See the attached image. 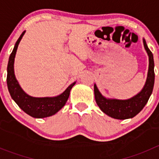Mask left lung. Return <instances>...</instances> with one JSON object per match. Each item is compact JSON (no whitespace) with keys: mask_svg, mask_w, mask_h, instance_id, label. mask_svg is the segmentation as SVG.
<instances>
[{"mask_svg":"<svg viewBox=\"0 0 159 159\" xmlns=\"http://www.w3.org/2000/svg\"><path fill=\"white\" fill-rule=\"evenodd\" d=\"M144 46L148 54L149 66L146 82L143 89L139 94L128 100H117V99H107L104 98L99 92L97 86L94 84V97L97 105L100 109L115 119L124 120L133 118L139 113L148 102L149 98L153 91L155 82V71H154V59L152 51L147 46L145 40H143Z\"/></svg>","mask_w":159,"mask_h":159,"instance_id":"8db88e82","label":"left lung"}]
</instances>
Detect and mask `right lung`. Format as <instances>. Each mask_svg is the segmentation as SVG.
Wrapping results in <instances>:
<instances>
[{"label": "right lung", "instance_id": "add662e5", "mask_svg": "<svg viewBox=\"0 0 159 159\" xmlns=\"http://www.w3.org/2000/svg\"><path fill=\"white\" fill-rule=\"evenodd\" d=\"M25 32L20 34L9 57L7 75V88L13 100L25 113L33 118H46L54 115L63 108L69 97L70 89L75 82L70 84L61 94L54 98H34L24 92L14 76V61L17 47Z\"/></svg>", "mask_w": 159, "mask_h": 159}]
</instances>
